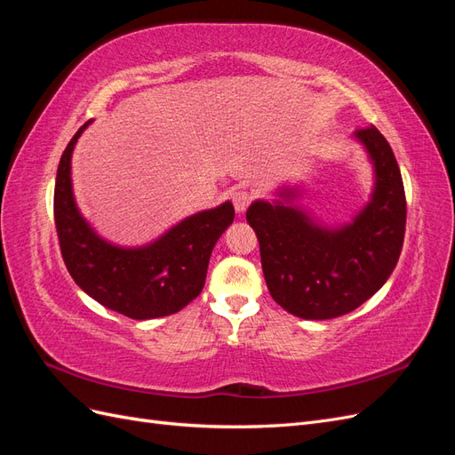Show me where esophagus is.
Instances as JSON below:
<instances>
[{"instance_id": "1", "label": "esophagus", "mask_w": 455, "mask_h": 455, "mask_svg": "<svg viewBox=\"0 0 455 455\" xmlns=\"http://www.w3.org/2000/svg\"><path fill=\"white\" fill-rule=\"evenodd\" d=\"M231 201H233V206H235L237 212H244L246 209H249V204L252 203V196H251V191L237 189V191H233Z\"/></svg>"}]
</instances>
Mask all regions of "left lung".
<instances>
[{
  "mask_svg": "<svg viewBox=\"0 0 455 455\" xmlns=\"http://www.w3.org/2000/svg\"><path fill=\"white\" fill-rule=\"evenodd\" d=\"M355 136L374 164L376 188L349 226L315 224L292 204L294 189L281 191L284 201H256L246 211L271 298L301 319H334L364 304L389 279L403 251L406 196L393 149L374 125Z\"/></svg>",
  "mask_w": 455,
  "mask_h": 455,
  "instance_id": "1",
  "label": "left lung"
}]
</instances>
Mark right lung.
Instances as JSON below:
<instances>
[{"mask_svg": "<svg viewBox=\"0 0 455 455\" xmlns=\"http://www.w3.org/2000/svg\"><path fill=\"white\" fill-rule=\"evenodd\" d=\"M89 123L66 146L54 184V226L64 264L81 291L129 319L178 313L201 294L214 244L235 209L228 201L189 216L140 249L109 244L79 214L72 194V151Z\"/></svg>", "mask_w": 455, "mask_h": 455, "instance_id": "add662e5", "label": "right lung"}]
</instances>
